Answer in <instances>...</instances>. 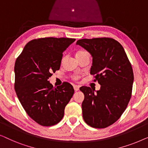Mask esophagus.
<instances>
[{
	"instance_id": "obj_1",
	"label": "esophagus",
	"mask_w": 148,
	"mask_h": 148,
	"mask_svg": "<svg viewBox=\"0 0 148 148\" xmlns=\"http://www.w3.org/2000/svg\"><path fill=\"white\" fill-rule=\"evenodd\" d=\"M73 88H74L75 91H78L79 90V86H77V85H74Z\"/></svg>"
}]
</instances>
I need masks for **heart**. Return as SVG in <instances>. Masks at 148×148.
Returning a JSON list of instances; mask_svg holds the SVG:
<instances>
[{
  "label": "heart",
  "mask_w": 148,
  "mask_h": 148,
  "mask_svg": "<svg viewBox=\"0 0 148 148\" xmlns=\"http://www.w3.org/2000/svg\"><path fill=\"white\" fill-rule=\"evenodd\" d=\"M85 52H86V51H84V50H81V51H79V52H77V54H76V56L81 55V54H84V53H85ZM79 77L78 75H74L73 77V79H75V80H77V79H78Z\"/></svg>",
  "instance_id": "heart-1"
}]
</instances>
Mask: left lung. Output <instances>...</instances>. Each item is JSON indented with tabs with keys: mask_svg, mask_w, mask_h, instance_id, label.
Here are the masks:
<instances>
[{
	"mask_svg": "<svg viewBox=\"0 0 148 148\" xmlns=\"http://www.w3.org/2000/svg\"><path fill=\"white\" fill-rule=\"evenodd\" d=\"M92 56L90 74L100 90L82 86L83 118L94 128L103 129L114 123L126 109L134 79L133 69L122 45L112 38H97L77 41Z\"/></svg>",
	"mask_w": 148,
	"mask_h": 148,
	"instance_id": "1",
	"label": "left lung"
}]
</instances>
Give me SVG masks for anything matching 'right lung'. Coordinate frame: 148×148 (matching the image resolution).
Listing matches in <instances>:
<instances>
[{
  "mask_svg": "<svg viewBox=\"0 0 148 148\" xmlns=\"http://www.w3.org/2000/svg\"><path fill=\"white\" fill-rule=\"evenodd\" d=\"M75 39L43 38L28 42L15 64V90L24 110L42 126L59 123L74 94L69 83L54 88L48 80L59 70L62 53Z\"/></svg>",
  "mask_w": 148,
  "mask_h": 148,
  "instance_id": "obj_1",
  "label": "right lung"
}]
</instances>
